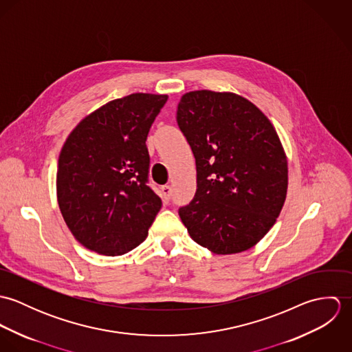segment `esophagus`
Listing matches in <instances>:
<instances>
[{
    "label": "esophagus",
    "mask_w": 352,
    "mask_h": 352,
    "mask_svg": "<svg viewBox=\"0 0 352 352\" xmlns=\"http://www.w3.org/2000/svg\"><path fill=\"white\" fill-rule=\"evenodd\" d=\"M170 194H172L170 186H162L161 187V198H162V201H165V203L170 199Z\"/></svg>",
    "instance_id": "esophagus-1"
}]
</instances>
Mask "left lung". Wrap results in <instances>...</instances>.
<instances>
[{
  "label": "left lung",
  "mask_w": 352,
  "mask_h": 352,
  "mask_svg": "<svg viewBox=\"0 0 352 352\" xmlns=\"http://www.w3.org/2000/svg\"><path fill=\"white\" fill-rule=\"evenodd\" d=\"M177 124L197 160V194L179 210L191 239L215 254L254 247L286 201L287 157L270 119L233 92H187Z\"/></svg>",
  "instance_id": "8db88e82"
}]
</instances>
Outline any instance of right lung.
<instances>
[{
	"mask_svg": "<svg viewBox=\"0 0 352 352\" xmlns=\"http://www.w3.org/2000/svg\"><path fill=\"white\" fill-rule=\"evenodd\" d=\"M168 95L108 101L70 131L58 158L56 201L74 239L120 256L148 237L161 199L146 184L151 123Z\"/></svg>",
	"mask_w": 352,
	"mask_h": 352,
	"instance_id": "right-lung-1",
	"label": "right lung"
}]
</instances>
